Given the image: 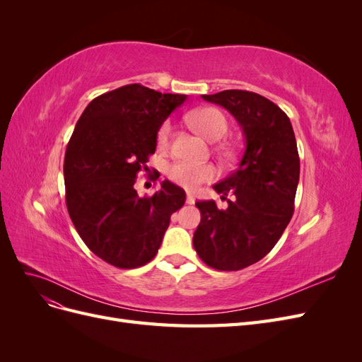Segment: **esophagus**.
<instances>
[{"instance_id": "34e87169", "label": "esophagus", "mask_w": 362, "mask_h": 362, "mask_svg": "<svg viewBox=\"0 0 362 362\" xmlns=\"http://www.w3.org/2000/svg\"><path fill=\"white\" fill-rule=\"evenodd\" d=\"M185 202H187L189 205L194 204V196H193L192 192H187V198H185Z\"/></svg>"}]
</instances>
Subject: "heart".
<instances>
[{
	"label": "heart",
	"mask_w": 362,
	"mask_h": 362,
	"mask_svg": "<svg viewBox=\"0 0 362 362\" xmlns=\"http://www.w3.org/2000/svg\"><path fill=\"white\" fill-rule=\"evenodd\" d=\"M187 120L194 131H198L202 137L211 141L222 139L228 131V119L216 107L198 108V110L192 112L187 116ZM169 136H170V124L164 122L157 133L158 145L160 146L166 145ZM166 175L172 182L181 185V187L196 189L202 182L214 180L217 170L213 164H199V163L178 160L169 164L166 169Z\"/></svg>",
	"instance_id": "heart-1"
}]
</instances>
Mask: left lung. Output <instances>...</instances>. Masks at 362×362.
I'll return each mask as SVG.
<instances>
[{"instance_id": "obj_1", "label": "left lung", "mask_w": 362, "mask_h": 362, "mask_svg": "<svg viewBox=\"0 0 362 362\" xmlns=\"http://www.w3.org/2000/svg\"><path fill=\"white\" fill-rule=\"evenodd\" d=\"M222 105L242 127L246 148L238 168L214 185L225 210L198 201L201 223L193 235L199 258L216 270H242L264 258L291 221L300 161L288 116L267 98L247 90L202 95Z\"/></svg>"}]
</instances>
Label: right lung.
<instances>
[{"mask_svg": "<svg viewBox=\"0 0 362 362\" xmlns=\"http://www.w3.org/2000/svg\"><path fill=\"white\" fill-rule=\"evenodd\" d=\"M185 98L128 84L95 98L75 125L63 164L66 206L86 246L115 267L154 258L172 213L185 202L170 181L145 198L134 189L160 127Z\"/></svg>", "mask_w": 362, "mask_h": 362, "instance_id": "add662e5", "label": "right lung"}]
</instances>
